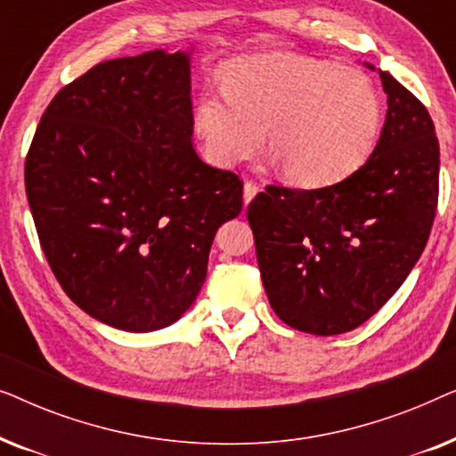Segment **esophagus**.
Wrapping results in <instances>:
<instances>
[{"label":"esophagus","mask_w":456,"mask_h":456,"mask_svg":"<svg viewBox=\"0 0 456 456\" xmlns=\"http://www.w3.org/2000/svg\"><path fill=\"white\" fill-rule=\"evenodd\" d=\"M257 192H259V186L255 184V183H251V180H247L245 189H242V199H245V205L251 201V199L257 195Z\"/></svg>","instance_id":"34e87169"}]
</instances>
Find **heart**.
<instances>
[{
    "label": "heart",
    "mask_w": 456,
    "mask_h": 456,
    "mask_svg": "<svg viewBox=\"0 0 456 456\" xmlns=\"http://www.w3.org/2000/svg\"><path fill=\"white\" fill-rule=\"evenodd\" d=\"M195 133L216 166L264 145L297 186L320 189L357 172L376 147L382 102L357 68L297 53H259L224 68V89L205 91Z\"/></svg>",
    "instance_id": "heart-1"
}]
</instances>
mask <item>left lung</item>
Here are the masks:
<instances>
[{"label":"left lung","mask_w":456,"mask_h":456,"mask_svg":"<svg viewBox=\"0 0 456 456\" xmlns=\"http://www.w3.org/2000/svg\"><path fill=\"white\" fill-rule=\"evenodd\" d=\"M378 74L388 111L370 159L323 189L267 186L247 209L272 309L307 334L351 332L379 311L421 257L438 208L432 118Z\"/></svg>","instance_id":"1"}]
</instances>
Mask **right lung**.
Instances as JSON below:
<instances>
[{
	"mask_svg": "<svg viewBox=\"0 0 456 456\" xmlns=\"http://www.w3.org/2000/svg\"><path fill=\"white\" fill-rule=\"evenodd\" d=\"M191 58L155 49L93 66L47 105L24 184L41 248L85 314L126 332L195 303L242 180L192 147Z\"/></svg>",
	"mask_w": 456,
	"mask_h": 456,
	"instance_id": "obj_1",
	"label": "right lung"
}]
</instances>
